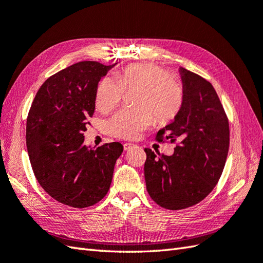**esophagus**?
<instances>
[{"mask_svg": "<svg viewBox=\"0 0 263 263\" xmlns=\"http://www.w3.org/2000/svg\"><path fill=\"white\" fill-rule=\"evenodd\" d=\"M137 144H135V143H131V142H126V143H124L123 144V147H124V150L126 152V150H130L131 148H133V147H136Z\"/></svg>", "mask_w": 263, "mask_h": 263, "instance_id": "34e87169", "label": "esophagus"}]
</instances>
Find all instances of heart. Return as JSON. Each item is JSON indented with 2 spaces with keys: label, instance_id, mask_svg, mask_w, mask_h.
I'll list each match as a JSON object with an SVG mask.
<instances>
[{
  "label": "heart",
  "instance_id": "b5f03b06",
  "mask_svg": "<svg viewBox=\"0 0 263 263\" xmlns=\"http://www.w3.org/2000/svg\"><path fill=\"white\" fill-rule=\"evenodd\" d=\"M137 89L135 108H123L108 121V132L120 139H136L154 120L159 124L173 121L182 108L184 92L181 83L159 66L135 63L111 77L103 78L96 91V106L108 113L120 104L123 91Z\"/></svg>",
  "mask_w": 263,
  "mask_h": 263
}]
</instances>
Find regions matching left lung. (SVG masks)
Listing matches in <instances>:
<instances>
[{
	"label": "left lung",
	"instance_id": "left-lung-1",
	"mask_svg": "<svg viewBox=\"0 0 263 263\" xmlns=\"http://www.w3.org/2000/svg\"><path fill=\"white\" fill-rule=\"evenodd\" d=\"M184 100L180 113L158 131L160 142H178L172 156L146 148L144 178L156 203L170 210L199 203L219 181L230 148V125L209 81L180 68Z\"/></svg>",
	"mask_w": 263,
	"mask_h": 263
}]
</instances>
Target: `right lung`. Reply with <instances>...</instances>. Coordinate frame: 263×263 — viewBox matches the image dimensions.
Here are the masks:
<instances>
[{
  "label": "right lung",
  "instance_id": "1",
  "mask_svg": "<svg viewBox=\"0 0 263 263\" xmlns=\"http://www.w3.org/2000/svg\"><path fill=\"white\" fill-rule=\"evenodd\" d=\"M115 64L83 61L61 70L39 88L28 113L26 143L33 174L53 199L73 208L93 205L107 194L123 153L120 142L95 150L83 142L98 82Z\"/></svg>",
  "mask_w": 263,
  "mask_h": 263
}]
</instances>
